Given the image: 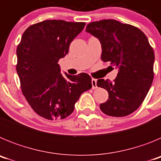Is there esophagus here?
<instances>
[{"label":"esophagus","instance_id":"34e87169","mask_svg":"<svg viewBox=\"0 0 161 161\" xmlns=\"http://www.w3.org/2000/svg\"><path fill=\"white\" fill-rule=\"evenodd\" d=\"M91 83H92V88H93V89H95L97 88L96 79H92V81H91Z\"/></svg>","mask_w":161,"mask_h":161}]
</instances>
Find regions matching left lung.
<instances>
[{"instance_id": "8db88e82", "label": "left lung", "mask_w": 161, "mask_h": 161, "mask_svg": "<svg viewBox=\"0 0 161 161\" xmlns=\"http://www.w3.org/2000/svg\"><path fill=\"white\" fill-rule=\"evenodd\" d=\"M85 31L100 41L102 61L119 68L114 82L97 80V85L109 93L101 110L113 117L130 114L143 102L154 77L155 55L147 36L139 28L113 19L91 22Z\"/></svg>"}]
</instances>
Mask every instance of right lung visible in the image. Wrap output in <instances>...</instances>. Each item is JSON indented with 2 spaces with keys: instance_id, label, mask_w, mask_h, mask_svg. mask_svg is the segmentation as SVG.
I'll use <instances>...</instances> for the list:
<instances>
[{
  "instance_id": "right-lung-1",
  "label": "right lung",
  "mask_w": 161,
  "mask_h": 161,
  "mask_svg": "<svg viewBox=\"0 0 161 161\" xmlns=\"http://www.w3.org/2000/svg\"><path fill=\"white\" fill-rule=\"evenodd\" d=\"M85 25L64 20L42 21L25 30L17 47L16 69L22 92L35 113L44 119L69 116L81 93L92 88L87 73H65L64 78L58 64Z\"/></svg>"
}]
</instances>
